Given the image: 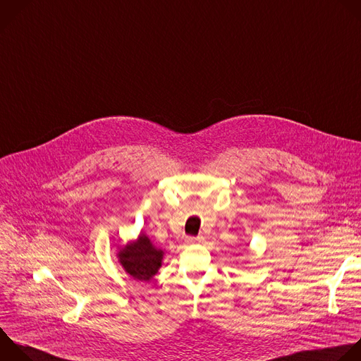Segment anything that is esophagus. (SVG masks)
<instances>
[{
    "label": "esophagus",
    "instance_id": "34e87169",
    "mask_svg": "<svg viewBox=\"0 0 361 361\" xmlns=\"http://www.w3.org/2000/svg\"><path fill=\"white\" fill-rule=\"evenodd\" d=\"M202 241H204V236H201V235H198V236H187V238H185V244H188V245L200 244V243H202Z\"/></svg>",
    "mask_w": 361,
    "mask_h": 361
}]
</instances>
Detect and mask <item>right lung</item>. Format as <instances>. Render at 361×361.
Listing matches in <instances>:
<instances>
[{
    "label": "right lung",
    "mask_w": 361,
    "mask_h": 361,
    "mask_svg": "<svg viewBox=\"0 0 361 361\" xmlns=\"http://www.w3.org/2000/svg\"><path fill=\"white\" fill-rule=\"evenodd\" d=\"M125 271L139 281H150L161 267L163 251L153 247L150 239L140 233L136 243L126 245L118 252Z\"/></svg>",
    "instance_id": "obj_1"
}]
</instances>
